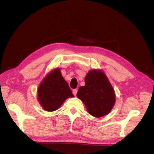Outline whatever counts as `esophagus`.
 I'll return each mask as SVG.
<instances>
[{"label": "esophagus", "mask_w": 154, "mask_h": 154, "mask_svg": "<svg viewBox=\"0 0 154 154\" xmlns=\"http://www.w3.org/2000/svg\"><path fill=\"white\" fill-rule=\"evenodd\" d=\"M77 89H73L72 91V94L74 95V96H76V94H77Z\"/></svg>", "instance_id": "34e87169"}]
</instances>
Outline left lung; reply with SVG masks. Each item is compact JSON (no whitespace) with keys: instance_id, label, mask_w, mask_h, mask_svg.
I'll return each instance as SVG.
<instances>
[{"instance_id":"8db88e82","label":"left lung","mask_w":154,"mask_h":154,"mask_svg":"<svg viewBox=\"0 0 154 154\" xmlns=\"http://www.w3.org/2000/svg\"><path fill=\"white\" fill-rule=\"evenodd\" d=\"M85 83L76 96L84 103L88 112L96 118L109 114L114 105L115 94L105 74L100 70L90 71Z\"/></svg>"}]
</instances>
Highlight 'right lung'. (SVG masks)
I'll use <instances>...</instances> for the list:
<instances>
[{"mask_svg": "<svg viewBox=\"0 0 154 154\" xmlns=\"http://www.w3.org/2000/svg\"><path fill=\"white\" fill-rule=\"evenodd\" d=\"M73 96L59 69H56L48 74L38 90L40 103L45 110L48 112L57 110L67 98Z\"/></svg>", "mask_w": 154, "mask_h": 154, "instance_id": "obj_1", "label": "right lung"}]
</instances>
